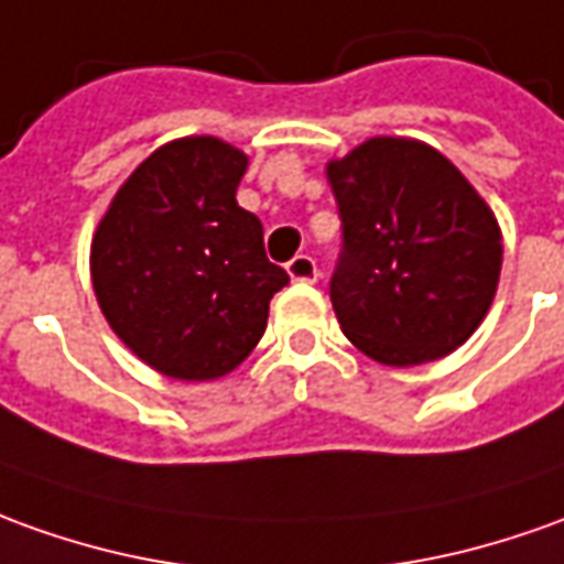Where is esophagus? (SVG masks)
<instances>
[{"instance_id":"esophagus-1","label":"esophagus","mask_w":564,"mask_h":564,"mask_svg":"<svg viewBox=\"0 0 564 564\" xmlns=\"http://www.w3.org/2000/svg\"><path fill=\"white\" fill-rule=\"evenodd\" d=\"M285 270H289V275L294 282H316V279H319V267H316V260L310 258V254L291 258Z\"/></svg>"}]
</instances>
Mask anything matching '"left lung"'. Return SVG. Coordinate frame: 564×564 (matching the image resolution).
<instances>
[{"label": "left lung", "mask_w": 564, "mask_h": 564, "mask_svg": "<svg viewBox=\"0 0 564 564\" xmlns=\"http://www.w3.org/2000/svg\"><path fill=\"white\" fill-rule=\"evenodd\" d=\"M344 245L337 322L380 365L448 356L479 328L500 279V230L485 199L433 147L371 138L328 165Z\"/></svg>", "instance_id": "left-lung-1"}]
</instances>
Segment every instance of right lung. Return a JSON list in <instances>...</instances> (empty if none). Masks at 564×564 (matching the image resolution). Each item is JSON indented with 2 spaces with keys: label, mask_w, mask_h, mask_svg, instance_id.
<instances>
[{
  "label": "right lung",
  "mask_w": 564,
  "mask_h": 564,
  "mask_svg": "<svg viewBox=\"0 0 564 564\" xmlns=\"http://www.w3.org/2000/svg\"><path fill=\"white\" fill-rule=\"evenodd\" d=\"M248 159L217 138L159 147L116 193L91 242V282L110 328L177 380L230 375L267 328L289 273L236 202Z\"/></svg>",
  "instance_id": "add662e5"
}]
</instances>
